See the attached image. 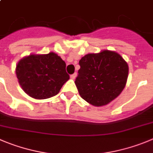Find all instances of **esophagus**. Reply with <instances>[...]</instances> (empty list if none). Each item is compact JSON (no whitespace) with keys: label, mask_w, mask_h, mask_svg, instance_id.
<instances>
[{"label":"esophagus","mask_w":153,"mask_h":153,"mask_svg":"<svg viewBox=\"0 0 153 153\" xmlns=\"http://www.w3.org/2000/svg\"><path fill=\"white\" fill-rule=\"evenodd\" d=\"M76 76H77V73L76 72H75L74 74H72V75H70V78H72V79H75V78H76Z\"/></svg>","instance_id":"obj_1"}]
</instances>
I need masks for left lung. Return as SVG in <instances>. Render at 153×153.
Returning a JSON list of instances; mask_svg holds the SVG:
<instances>
[{
  "label": "left lung",
  "instance_id": "obj_1",
  "mask_svg": "<svg viewBox=\"0 0 153 153\" xmlns=\"http://www.w3.org/2000/svg\"><path fill=\"white\" fill-rule=\"evenodd\" d=\"M79 65L75 85L81 98L91 105H106L125 88L128 65L116 52L105 50L99 53L87 54Z\"/></svg>",
  "mask_w": 153,
  "mask_h": 153
}]
</instances>
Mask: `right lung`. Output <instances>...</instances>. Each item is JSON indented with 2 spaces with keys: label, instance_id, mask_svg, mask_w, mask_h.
<instances>
[{
  "label": "right lung",
  "instance_id": "right-lung-1",
  "mask_svg": "<svg viewBox=\"0 0 153 153\" xmlns=\"http://www.w3.org/2000/svg\"><path fill=\"white\" fill-rule=\"evenodd\" d=\"M65 62L57 54L31 55L19 61L16 74L19 83L31 97L48 99L56 95L69 79Z\"/></svg>",
  "mask_w": 153,
  "mask_h": 153
}]
</instances>
